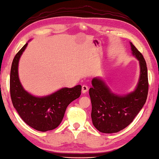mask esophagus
<instances>
[{
  "instance_id": "esophagus-1",
  "label": "esophagus",
  "mask_w": 159,
  "mask_h": 159,
  "mask_svg": "<svg viewBox=\"0 0 159 159\" xmlns=\"http://www.w3.org/2000/svg\"><path fill=\"white\" fill-rule=\"evenodd\" d=\"M88 90V86L85 85H83L82 86V93H85Z\"/></svg>"
}]
</instances>
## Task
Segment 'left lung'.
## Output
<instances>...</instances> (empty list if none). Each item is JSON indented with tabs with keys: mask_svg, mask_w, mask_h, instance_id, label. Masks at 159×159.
<instances>
[{
	"mask_svg": "<svg viewBox=\"0 0 159 159\" xmlns=\"http://www.w3.org/2000/svg\"><path fill=\"white\" fill-rule=\"evenodd\" d=\"M133 55L139 60L140 75L133 92L124 96L113 93L99 78L92 80L89 95L92 103L91 118L95 127L103 133H117L133 122L146 102L149 83L147 67L143 55L130 43Z\"/></svg>",
	"mask_w": 159,
	"mask_h": 159,
	"instance_id": "left-lung-1",
	"label": "left lung"
}]
</instances>
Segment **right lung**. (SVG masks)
Instances as JSON below:
<instances>
[{
    "instance_id": "obj_1",
    "label": "right lung",
    "mask_w": 159,
    "mask_h": 159,
    "mask_svg": "<svg viewBox=\"0 0 159 159\" xmlns=\"http://www.w3.org/2000/svg\"><path fill=\"white\" fill-rule=\"evenodd\" d=\"M28 43L13 59L10 78V90L13 107L26 124L39 131L53 130L60 124L69 104L79 98L81 85L63 88L45 97H36L24 89L18 75V64Z\"/></svg>"
}]
</instances>
